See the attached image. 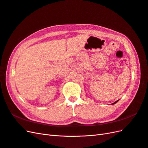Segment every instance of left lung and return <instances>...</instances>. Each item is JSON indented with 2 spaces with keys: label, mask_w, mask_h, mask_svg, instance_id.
Wrapping results in <instances>:
<instances>
[{
  "label": "left lung",
  "mask_w": 148,
  "mask_h": 148,
  "mask_svg": "<svg viewBox=\"0 0 148 148\" xmlns=\"http://www.w3.org/2000/svg\"><path fill=\"white\" fill-rule=\"evenodd\" d=\"M118 101H119V100H117V101H116V102H114V103H113L112 104H115V103H116L117 102H118Z\"/></svg>",
  "instance_id": "left-lung-1"
}]
</instances>
